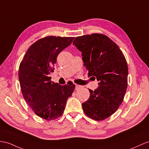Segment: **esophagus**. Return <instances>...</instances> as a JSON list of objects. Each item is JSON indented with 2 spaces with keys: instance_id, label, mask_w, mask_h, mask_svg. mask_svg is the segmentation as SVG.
Returning a JSON list of instances; mask_svg holds the SVG:
<instances>
[{
  "instance_id": "obj_1",
  "label": "esophagus",
  "mask_w": 149,
  "mask_h": 149,
  "mask_svg": "<svg viewBox=\"0 0 149 149\" xmlns=\"http://www.w3.org/2000/svg\"><path fill=\"white\" fill-rule=\"evenodd\" d=\"M75 85H76V90H78V89L80 88L81 87H82V86L79 85H77V84H76Z\"/></svg>"
}]
</instances>
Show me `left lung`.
<instances>
[{
	"label": "left lung",
	"mask_w": 149,
	"mask_h": 149,
	"mask_svg": "<svg viewBox=\"0 0 149 149\" xmlns=\"http://www.w3.org/2000/svg\"><path fill=\"white\" fill-rule=\"evenodd\" d=\"M72 43L82 53L88 75L99 81L94 91L89 89L90 95L82 104L83 110L94 120H104L118 110L124 99L128 74L125 57L116 43L103 34L77 37Z\"/></svg>",
	"instance_id": "left-lung-1"
}]
</instances>
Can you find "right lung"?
I'll return each mask as SVG.
<instances>
[{"label":"right lung","mask_w":149,"mask_h":149,"mask_svg":"<svg viewBox=\"0 0 149 149\" xmlns=\"http://www.w3.org/2000/svg\"><path fill=\"white\" fill-rule=\"evenodd\" d=\"M74 37L49 36L29 47L18 72L21 90L25 101L35 113L47 121L61 117L74 84L61 85L49 77L54 71L57 57Z\"/></svg>","instance_id":"1"}]
</instances>
